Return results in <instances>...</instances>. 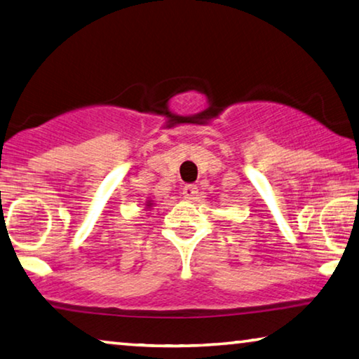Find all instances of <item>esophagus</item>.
Returning <instances> with one entry per match:
<instances>
[{
	"label": "esophagus",
	"instance_id": "esophagus-1",
	"mask_svg": "<svg viewBox=\"0 0 359 359\" xmlns=\"http://www.w3.org/2000/svg\"><path fill=\"white\" fill-rule=\"evenodd\" d=\"M196 193H198L196 185H185L184 190H182V195H184L185 200H195Z\"/></svg>",
	"mask_w": 359,
	"mask_h": 359
}]
</instances>
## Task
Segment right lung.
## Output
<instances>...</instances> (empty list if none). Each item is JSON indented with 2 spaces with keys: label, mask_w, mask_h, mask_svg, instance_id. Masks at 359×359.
<instances>
[{
  "label": "right lung",
  "mask_w": 359,
  "mask_h": 359,
  "mask_svg": "<svg viewBox=\"0 0 359 359\" xmlns=\"http://www.w3.org/2000/svg\"><path fill=\"white\" fill-rule=\"evenodd\" d=\"M151 206H153V201H150V200H149V201L145 203V209H151Z\"/></svg>",
  "instance_id": "1"
}]
</instances>
